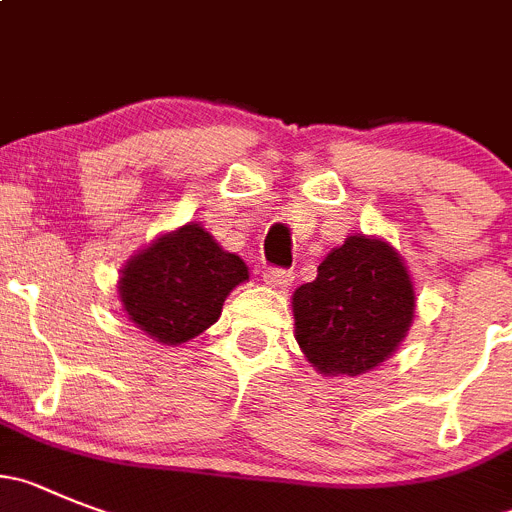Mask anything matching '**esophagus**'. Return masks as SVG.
<instances>
[{
  "label": "esophagus",
  "instance_id": "esophagus-1",
  "mask_svg": "<svg viewBox=\"0 0 512 512\" xmlns=\"http://www.w3.org/2000/svg\"><path fill=\"white\" fill-rule=\"evenodd\" d=\"M262 280H265L270 288L285 290L290 283H293V272L290 270H280V267H270V270L262 272Z\"/></svg>",
  "mask_w": 512,
  "mask_h": 512
}]
</instances>
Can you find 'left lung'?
Listing matches in <instances>:
<instances>
[{"label":"left lung","instance_id":"left-lung-1","mask_svg":"<svg viewBox=\"0 0 512 512\" xmlns=\"http://www.w3.org/2000/svg\"><path fill=\"white\" fill-rule=\"evenodd\" d=\"M417 310L412 275L389 242L351 234L293 293L295 341L323 376H361L394 356Z\"/></svg>","mask_w":512,"mask_h":512}]
</instances>
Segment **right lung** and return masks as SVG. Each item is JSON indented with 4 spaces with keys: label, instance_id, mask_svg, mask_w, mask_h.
Instances as JSON below:
<instances>
[{
    "label": "right lung",
    "instance_id": "1",
    "mask_svg": "<svg viewBox=\"0 0 512 512\" xmlns=\"http://www.w3.org/2000/svg\"><path fill=\"white\" fill-rule=\"evenodd\" d=\"M247 280L240 255L224 250L202 224L186 222L128 257L118 298L148 338L181 346L214 326L227 295Z\"/></svg>",
    "mask_w": 512,
    "mask_h": 512
}]
</instances>
